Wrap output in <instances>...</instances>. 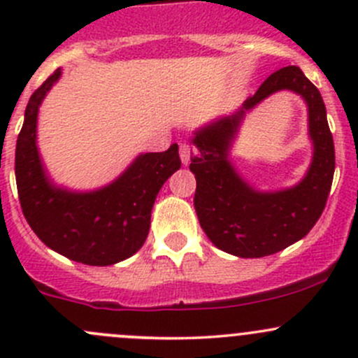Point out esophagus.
<instances>
[{
  "label": "esophagus",
  "mask_w": 358,
  "mask_h": 358,
  "mask_svg": "<svg viewBox=\"0 0 358 358\" xmlns=\"http://www.w3.org/2000/svg\"><path fill=\"white\" fill-rule=\"evenodd\" d=\"M194 149L190 145H187V143H182V145H180V159H182V162L183 164H189L190 162V159L194 157Z\"/></svg>",
  "instance_id": "esophagus-1"
}]
</instances>
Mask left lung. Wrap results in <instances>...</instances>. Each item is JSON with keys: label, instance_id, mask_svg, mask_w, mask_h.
I'll return each instance as SVG.
<instances>
[{"label": "left lung", "instance_id": "left-lung-1", "mask_svg": "<svg viewBox=\"0 0 358 358\" xmlns=\"http://www.w3.org/2000/svg\"><path fill=\"white\" fill-rule=\"evenodd\" d=\"M284 89L299 94L307 103L313 162L292 187L263 191L236 171L229 152L248 112ZM190 143L196 152L190 159V171L197 182V218L208 239L222 251L239 258L273 255L303 239L322 215L333 185L334 143L320 92L299 67L273 72L239 109L199 126Z\"/></svg>", "mask_w": 358, "mask_h": 358}]
</instances>
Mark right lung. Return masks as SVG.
Here are the masks:
<instances>
[{
  "label": "right lung",
  "mask_w": 358,
  "mask_h": 358,
  "mask_svg": "<svg viewBox=\"0 0 358 358\" xmlns=\"http://www.w3.org/2000/svg\"><path fill=\"white\" fill-rule=\"evenodd\" d=\"M57 69L29 99L17 138L15 178L20 206L36 236L72 262L107 266L135 255L145 243L150 213L166 180L180 169L178 145L138 154L115 180L93 190H72L48 175L38 149V114L59 79Z\"/></svg>",
  "instance_id": "add662e5"
}]
</instances>
